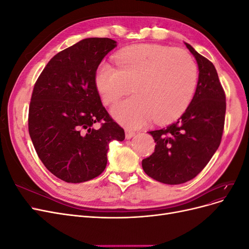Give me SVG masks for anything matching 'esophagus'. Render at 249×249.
Listing matches in <instances>:
<instances>
[{
    "mask_svg": "<svg viewBox=\"0 0 249 249\" xmlns=\"http://www.w3.org/2000/svg\"><path fill=\"white\" fill-rule=\"evenodd\" d=\"M135 132H133V131H130V130H125V138L126 139H131L132 137H134L135 136Z\"/></svg>",
    "mask_w": 249,
    "mask_h": 249,
    "instance_id": "esophagus-1",
    "label": "esophagus"
}]
</instances>
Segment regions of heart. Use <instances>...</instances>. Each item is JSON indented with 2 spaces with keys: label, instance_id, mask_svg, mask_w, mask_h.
<instances>
[{
  "label": "heart",
  "instance_id": "heart-1",
  "mask_svg": "<svg viewBox=\"0 0 249 249\" xmlns=\"http://www.w3.org/2000/svg\"><path fill=\"white\" fill-rule=\"evenodd\" d=\"M118 67L106 61L97 66L94 83L104 104L111 105L114 118L129 127H139L154 118L157 124L178 118L189 106L197 86L198 70L183 50L158 44H137L120 51Z\"/></svg>",
  "mask_w": 249,
  "mask_h": 249
}]
</instances>
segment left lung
<instances>
[{"mask_svg": "<svg viewBox=\"0 0 249 249\" xmlns=\"http://www.w3.org/2000/svg\"><path fill=\"white\" fill-rule=\"evenodd\" d=\"M185 44L198 65L196 90L176 123L148 132L156 142L155 152L142 160L148 177L168 185L186 183L206 167L220 145L227 109L215 66L190 44Z\"/></svg>", "mask_w": 249, "mask_h": 249, "instance_id": "8db88e82", "label": "left lung"}]
</instances>
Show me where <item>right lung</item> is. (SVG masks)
Instances as JSON below:
<instances>
[{"mask_svg":"<svg viewBox=\"0 0 249 249\" xmlns=\"http://www.w3.org/2000/svg\"><path fill=\"white\" fill-rule=\"evenodd\" d=\"M116 47L110 38H85L53 57L37 79L29 107V134L49 171L67 183H83L106 168L112 140L124 131L101 102L94 76ZM101 122L95 129L94 123Z\"/></svg>","mask_w":249,"mask_h":249,"instance_id":"1","label":"right lung"}]
</instances>
